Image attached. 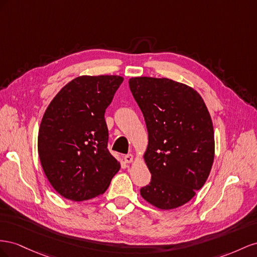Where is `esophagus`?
<instances>
[{
	"label": "esophagus",
	"mask_w": 257,
	"mask_h": 257,
	"mask_svg": "<svg viewBox=\"0 0 257 257\" xmlns=\"http://www.w3.org/2000/svg\"><path fill=\"white\" fill-rule=\"evenodd\" d=\"M134 159H135V157H134V155L133 154H127V155H124L123 156V160L126 161L127 164H130V163H133L134 161Z\"/></svg>",
	"instance_id": "34e87169"
}]
</instances>
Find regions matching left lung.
Segmentation results:
<instances>
[{"label":"left lung","mask_w":257,"mask_h":257,"mask_svg":"<svg viewBox=\"0 0 257 257\" xmlns=\"http://www.w3.org/2000/svg\"><path fill=\"white\" fill-rule=\"evenodd\" d=\"M129 87L149 133L144 160L152 174L141 196L161 210L188 202L214 159V130L200 94L169 78L133 77Z\"/></svg>","instance_id":"8db88e82"}]
</instances>
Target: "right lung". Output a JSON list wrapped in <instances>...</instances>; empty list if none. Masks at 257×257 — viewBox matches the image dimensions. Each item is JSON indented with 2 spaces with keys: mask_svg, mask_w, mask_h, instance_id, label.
<instances>
[{
  "mask_svg": "<svg viewBox=\"0 0 257 257\" xmlns=\"http://www.w3.org/2000/svg\"><path fill=\"white\" fill-rule=\"evenodd\" d=\"M123 78L83 75L50 102L39 131L43 170L57 193L73 201L103 194L120 165L107 150L106 107Z\"/></svg>",
  "mask_w": 257,
  "mask_h": 257,
  "instance_id": "1",
  "label": "right lung"
}]
</instances>
